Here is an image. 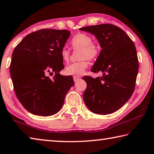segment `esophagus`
I'll list each match as a JSON object with an SVG mask.
<instances>
[{
  "instance_id": "34e87169",
  "label": "esophagus",
  "mask_w": 154,
  "mask_h": 154,
  "mask_svg": "<svg viewBox=\"0 0 154 154\" xmlns=\"http://www.w3.org/2000/svg\"><path fill=\"white\" fill-rule=\"evenodd\" d=\"M73 79H74V81L75 82H76L77 81H79V79H80V78L79 77H77V76H74V77H73Z\"/></svg>"
}]
</instances>
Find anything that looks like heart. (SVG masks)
I'll return each mask as SVG.
<instances>
[{"label": "heart", "mask_w": 154, "mask_h": 154, "mask_svg": "<svg viewBox=\"0 0 154 154\" xmlns=\"http://www.w3.org/2000/svg\"><path fill=\"white\" fill-rule=\"evenodd\" d=\"M71 45L73 49H80L79 59L80 61L70 64L65 69V73L67 75L74 76H81L87 68V59H93L99 53L98 47L93 42V38L89 35L85 33H80L72 38ZM70 51L68 48L64 47L61 51V57L64 62L69 61Z\"/></svg>", "instance_id": "heart-1"}]
</instances>
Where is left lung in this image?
I'll return each mask as SVG.
<instances>
[{
	"instance_id": "1",
	"label": "left lung",
	"mask_w": 154,
	"mask_h": 154,
	"mask_svg": "<svg viewBox=\"0 0 154 154\" xmlns=\"http://www.w3.org/2000/svg\"><path fill=\"white\" fill-rule=\"evenodd\" d=\"M80 29L95 35L102 48L91 70L103 72V76L82 78L87 85L83 99L95 114H112L121 108L134 92L139 70L135 46L125 31L112 24Z\"/></svg>"
}]
</instances>
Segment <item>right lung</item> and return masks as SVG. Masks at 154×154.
I'll return each instance as SVG.
<instances>
[{
    "label": "right lung",
    "instance_id": "1",
    "mask_svg": "<svg viewBox=\"0 0 154 154\" xmlns=\"http://www.w3.org/2000/svg\"><path fill=\"white\" fill-rule=\"evenodd\" d=\"M69 36L66 29H42L27 35L13 51L10 65L13 87L21 105L32 114H55L74 85L71 75L59 74L64 68L61 51ZM53 72L51 79L47 75Z\"/></svg>",
    "mask_w": 154,
    "mask_h": 154
}]
</instances>
